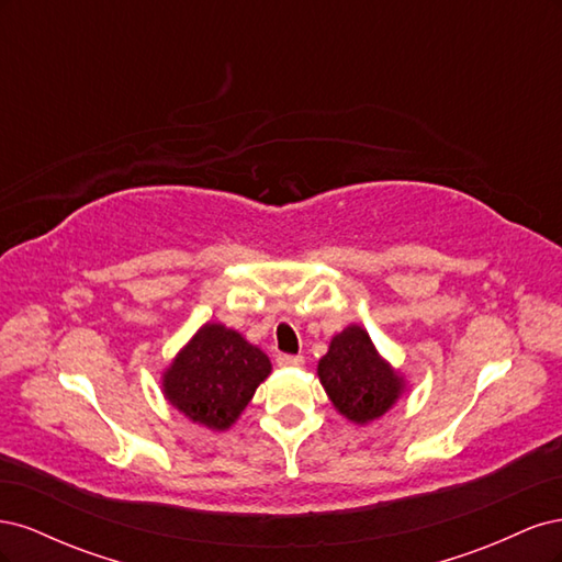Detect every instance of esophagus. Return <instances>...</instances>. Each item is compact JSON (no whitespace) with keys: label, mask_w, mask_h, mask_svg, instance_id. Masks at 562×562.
<instances>
[{"label":"esophagus","mask_w":562,"mask_h":562,"mask_svg":"<svg viewBox=\"0 0 562 562\" xmlns=\"http://www.w3.org/2000/svg\"><path fill=\"white\" fill-rule=\"evenodd\" d=\"M277 363L281 368H300L304 363V359H302V356H293V353H279Z\"/></svg>","instance_id":"obj_1"}]
</instances>
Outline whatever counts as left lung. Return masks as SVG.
<instances>
[{
  "instance_id": "1",
  "label": "left lung",
  "mask_w": 562,
  "mask_h": 562,
  "mask_svg": "<svg viewBox=\"0 0 562 562\" xmlns=\"http://www.w3.org/2000/svg\"><path fill=\"white\" fill-rule=\"evenodd\" d=\"M316 372L335 411L361 427L380 419L405 394L401 372L382 359L370 335L356 323L330 339Z\"/></svg>"
}]
</instances>
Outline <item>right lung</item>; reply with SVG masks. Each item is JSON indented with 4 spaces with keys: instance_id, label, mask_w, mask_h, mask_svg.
Here are the masks:
<instances>
[{
    "instance_id": "add662e5",
    "label": "right lung",
    "mask_w": 562,
    "mask_h": 562,
    "mask_svg": "<svg viewBox=\"0 0 562 562\" xmlns=\"http://www.w3.org/2000/svg\"><path fill=\"white\" fill-rule=\"evenodd\" d=\"M271 372L269 356L223 323H203L164 370L166 401L192 422L225 431Z\"/></svg>"
}]
</instances>
